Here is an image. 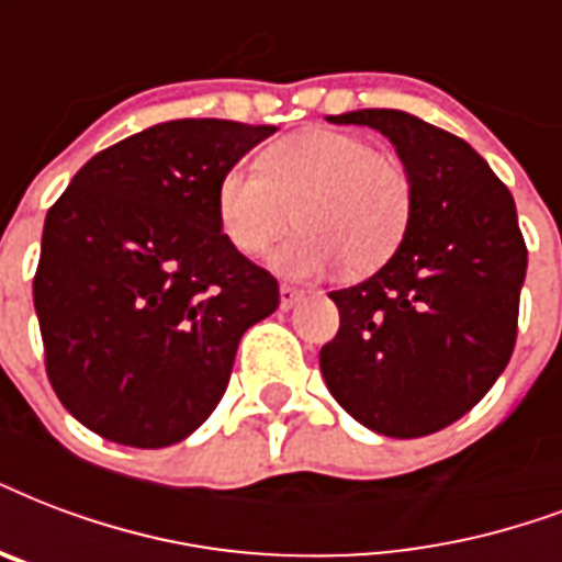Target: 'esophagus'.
Listing matches in <instances>:
<instances>
[{"label":"esophagus","mask_w":562,"mask_h":562,"mask_svg":"<svg viewBox=\"0 0 562 562\" xmlns=\"http://www.w3.org/2000/svg\"><path fill=\"white\" fill-rule=\"evenodd\" d=\"M300 300H303V291L294 289V285H289V282H282V285H280V306H282V310H294Z\"/></svg>","instance_id":"esophagus-1"}]
</instances>
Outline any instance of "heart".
<instances>
[{
	"mask_svg": "<svg viewBox=\"0 0 562 562\" xmlns=\"http://www.w3.org/2000/svg\"><path fill=\"white\" fill-rule=\"evenodd\" d=\"M409 170L371 140L336 128H306L265 149L259 167H229L217 182V221L235 250L262 256L303 224L273 265L291 277H321L348 265L371 273L397 252L413 221Z\"/></svg>",
	"mask_w": 562,
	"mask_h": 562,
	"instance_id": "obj_1",
	"label": "heart"
}]
</instances>
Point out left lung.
<instances>
[{"label":"left lung","instance_id":"1","mask_svg":"<svg viewBox=\"0 0 562 562\" xmlns=\"http://www.w3.org/2000/svg\"><path fill=\"white\" fill-rule=\"evenodd\" d=\"M392 140L415 209L389 262L329 291L336 338L321 348L329 395L368 430L415 439L477 404L516 348L528 271L516 203L462 138L395 109L327 117Z\"/></svg>","mask_w":562,"mask_h":562}]
</instances>
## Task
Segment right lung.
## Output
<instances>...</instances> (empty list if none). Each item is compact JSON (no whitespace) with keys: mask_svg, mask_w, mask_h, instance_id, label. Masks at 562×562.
<instances>
[{"mask_svg":"<svg viewBox=\"0 0 562 562\" xmlns=\"http://www.w3.org/2000/svg\"><path fill=\"white\" fill-rule=\"evenodd\" d=\"M277 126L170 120L102 149L46 212L34 312L64 409L132 448L212 415L280 285L221 233L217 182Z\"/></svg>","mask_w":562,"mask_h":562,"instance_id":"obj_1","label":"right lung"}]
</instances>
